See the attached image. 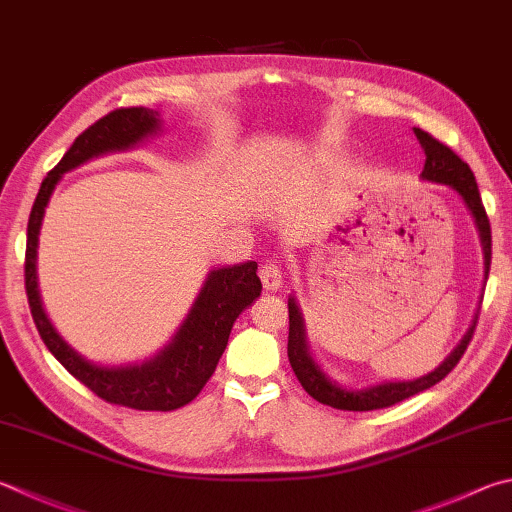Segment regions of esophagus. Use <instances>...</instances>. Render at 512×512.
<instances>
[{
    "mask_svg": "<svg viewBox=\"0 0 512 512\" xmlns=\"http://www.w3.org/2000/svg\"><path fill=\"white\" fill-rule=\"evenodd\" d=\"M259 277H262V284H264L266 291H277V288L282 286V280H284L282 268L277 266L275 262H266V264L259 266Z\"/></svg>",
    "mask_w": 512,
    "mask_h": 512,
    "instance_id": "1",
    "label": "esophagus"
}]
</instances>
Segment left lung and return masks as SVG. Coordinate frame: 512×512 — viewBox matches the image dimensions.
Returning <instances> with one entry per match:
<instances>
[{"label":"left lung","instance_id":"1","mask_svg":"<svg viewBox=\"0 0 512 512\" xmlns=\"http://www.w3.org/2000/svg\"><path fill=\"white\" fill-rule=\"evenodd\" d=\"M414 134L421 143L425 152V165L421 172V179L432 181V183H443L459 194L470 210L472 219H475V226L479 230L481 239V250H483V273H490V257H492V237H490V221L486 215V208L481 203V194L477 188L475 174L463 163L457 154H454L448 145L436 141L423 129L414 127ZM479 315L472 320V327L466 331V336L459 342L454 351L445 358L439 367L430 374L414 380H385L380 385H371L365 389H347L340 387L336 380H331L324 371L320 369L318 362L313 360L309 345H306L304 336V320L300 313V306H297L295 297H288V360H291V367L295 371L297 380H300L306 394L313 396L315 401L329 407H336V410H349V412H369V410H380V407H389L405 401L418 392H425L432 385L441 383V380L450 374V371L457 367L463 353H466L472 333H475Z\"/></svg>","mask_w":512,"mask_h":512}]
</instances>
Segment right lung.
I'll use <instances>...</instances> for the list:
<instances>
[{
  "instance_id": "1",
  "label": "right lung",
  "mask_w": 512,
  "mask_h": 512,
  "mask_svg": "<svg viewBox=\"0 0 512 512\" xmlns=\"http://www.w3.org/2000/svg\"><path fill=\"white\" fill-rule=\"evenodd\" d=\"M156 132H161L159 111L147 107H123L109 111L73 141L62 161L46 174L35 197L29 230H26L24 284L40 338L73 378H78L82 385L107 403L145 412H170L197 398L203 385L215 374L221 353L228 345L232 324L262 293L257 262L210 271L188 318L183 320L174 338L154 358L120 367L96 365V362L82 358L76 349L62 340L42 309L35 271L37 235H40L44 208L62 174L76 170L78 165L96 159V156L136 147Z\"/></svg>"
}]
</instances>
